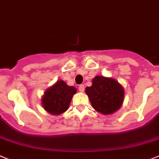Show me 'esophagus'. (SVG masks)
Returning a JSON list of instances; mask_svg holds the SVG:
<instances>
[{"label": "esophagus", "instance_id": "esophagus-1", "mask_svg": "<svg viewBox=\"0 0 159 159\" xmlns=\"http://www.w3.org/2000/svg\"><path fill=\"white\" fill-rule=\"evenodd\" d=\"M78 89H79L80 92H84L85 91V85H80L79 86H78Z\"/></svg>", "mask_w": 159, "mask_h": 159}]
</instances>
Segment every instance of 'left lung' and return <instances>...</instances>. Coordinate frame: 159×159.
I'll list each match as a JSON object with an SVG mask.
<instances>
[{"label":"left lung","instance_id":"8db88e82","mask_svg":"<svg viewBox=\"0 0 159 159\" xmlns=\"http://www.w3.org/2000/svg\"><path fill=\"white\" fill-rule=\"evenodd\" d=\"M85 93L93 108L104 115L114 113L124 101V88L113 78L96 76L92 85L85 88Z\"/></svg>","mask_w":159,"mask_h":159}]
</instances>
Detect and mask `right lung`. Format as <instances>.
<instances>
[{
	"mask_svg": "<svg viewBox=\"0 0 159 159\" xmlns=\"http://www.w3.org/2000/svg\"><path fill=\"white\" fill-rule=\"evenodd\" d=\"M76 92L75 87L69 86L65 81L59 80L45 91L42 97L43 107L52 115H60L68 109Z\"/></svg>",
	"mask_w": 159,
	"mask_h": 159,
	"instance_id": "add662e5",
	"label": "right lung"
}]
</instances>
